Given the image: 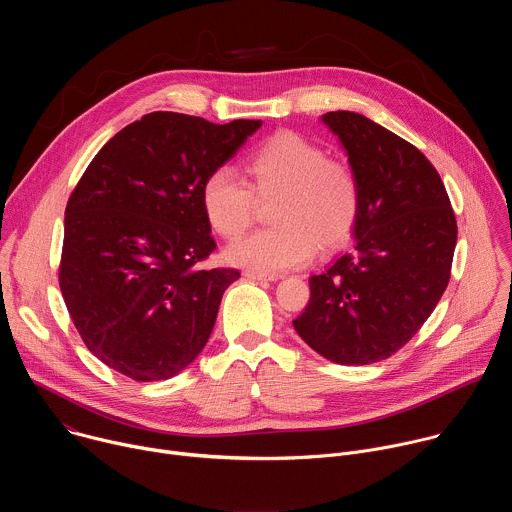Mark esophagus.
<instances>
[{"label": "esophagus", "mask_w": 512, "mask_h": 512, "mask_svg": "<svg viewBox=\"0 0 512 512\" xmlns=\"http://www.w3.org/2000/svg\"><path fill=\"white\" fill-rule=\"evenodd\" d=\"M245 277L257 279V281H275V279H277L275 273H259V271H251V269L245 271Z\"/></svg>", "instance_id": "1"}]
</instances>
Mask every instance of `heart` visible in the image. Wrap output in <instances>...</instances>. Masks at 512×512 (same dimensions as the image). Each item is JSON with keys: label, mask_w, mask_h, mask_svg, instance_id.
Segmentation results:
<instances>
[{"label": "heart", "mask_w": 512, "mask_h": 512, "mask_svg": "<svg viewBox=\"0 0 512 512\" xmlns=\"http://www.w3.org/2000/svg\"><path fill=\"white\" fill-rule=\"evenodd\" d=\"M247 184L231 170H212L200 188L208 225L225 239L241 237L253 223L257 200H275L273 229L257 231L229 247L233 265L281 273L310 263L318 247H342L360 216V184L352 168L328 158L310 139L279 131L265 139L245 162Z\"/></svg>", "instance_id": "obj_1"}]
</instances>
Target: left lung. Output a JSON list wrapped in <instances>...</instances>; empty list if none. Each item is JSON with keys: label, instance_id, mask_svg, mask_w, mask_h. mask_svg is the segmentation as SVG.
I'll list each match as a JSON object with an SVG mask.
<instances>
[{"label": "left lung", "instance_id": "obj_1", "mask_svg": "<svg viewBox=\"0 0 512 512\" xmlns=\"http://www.w3.org/2000/svg\"><path fill=\"white\" fill-rule=\"evenodd\" d=\"M322 121L338 135L362 204L354 247L310 277L296 332L338 364H371L403 348L442 300L458 239L446 186L403 137L352 111Z\"/></svg>", "mask_w": 512, "mask_h": 512}]
</instances>
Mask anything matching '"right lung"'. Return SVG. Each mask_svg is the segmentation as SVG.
Segmentation results:
<instances>
[{"label":"right lung","mask_w":512,"mask_h":512,"mask_svg":"<svg viewBox=\"0 0 512 512\" xmlns=\"http://www.w3.org/2000/svg\"><path fill=\"white\" fill-rule=\"evenodd\" d=\"M261 127L154 111L115 133L64 210L58 283L87 348L109 369L150 383L200 354L237 269H202L216 249L204 178Z\"/></svg>","instance_id":"obj_1"}]
</instances>
